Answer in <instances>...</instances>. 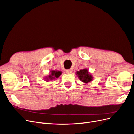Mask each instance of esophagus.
<instances>
[{
    "instance_id": "esophagus-1",
    "label": "esophagus",
    "mask_w": 134,
    "mask_h": 134,
    "mask_svg": "<svg viewBox=\"0 0 134 134\" xmlns=\"http://www.w3.org/2000/svg\"><path fill=\"white\" fill-rule=\"evenodd\" d=\"M66 72L67 74H71L72 72V70L71 69H67V70H66Z\"/></svg>"
}]
</instances>
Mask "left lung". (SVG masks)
<instances>
[{
    "instance_id": "obj_1",
    "label": "left lung",
    "mask_w": 134,
    "mask_h": 134,
    "mask_svg": "<svg viewBox=\"0 0 134 134\" xmlns=\"http://www.w3.org/2000/svg\"><path fill=\"white\" fill-rule=\"evenodd\" d=\"M76 74L77 75L79 79L85 83H88L93 80L92 76L88 72L87 69L80 70L79 71L76 72Z\"/></svg>"
}]
</instances>
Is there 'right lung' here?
<instances>
[{"label":"right lung","instance_id":"add662e5","mask_svg":"<svg viewBox=\"0 0 134 134\" xmlns=\"http://www.w3.org/2000/svg\"><path fill=\"white\" fill-rule=\"evenodd\" d=\"M51 74L49 75L47 77H46L45 78L46 80L47 81H48L49 80H52L54 79H55L57 78H58L59 76H60V75L62 74V72L61 71H55V70H52L51 71Z\"/></svg>","mask_w":134,"mask_h":134}]
</instances>
